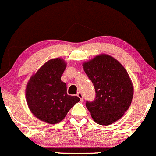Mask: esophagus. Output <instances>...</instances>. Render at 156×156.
Returning a JSON list of instances; mask_svg holds the SVG:
<instances>
[{"mask_svg":"<svg viewBox=\"0 0 156 156\" xmlns=\"http://www.w3.org/2000/svg\"><path fill=\"white\" fill-rule=\"evenodd\" d=\"M77 96L80 98V100H81V101H83V94H82L81 92H77Z\"/></svg>","mask_w":156,"mask_h":156,"instance_id":"obj_1","label":"esophagus"}]
</instances>
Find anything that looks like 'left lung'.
Here are the masks:
<instances>
[{
    "mask_svg": "<svg viewBox=\"0 0 156 156\" xmlns=\"http://www.w3.org/2000/svg\"><path fill=\"white\" fill-rule=\"evenodd\" d=\"M95 89V99L86 105L95 123L109 125L118 121L129 108L133 96V85L124 66L105 54L83 64Z\"/></svg>",
    "mask_w": 156,
    "mask_h": 156,
    "instance_id": "8db88e82",
    "label": "left lung"
}]
</instances>
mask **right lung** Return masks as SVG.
I'll use <instances>...</instances> for the list:
<instances>
[{
  "instance_id": "add662e5",
  "label": "right lung",
  "mask_w": 156,
  "mask_h": 156,
  "mask_svg": "<svg viewBox=\"0 0 156 156\" xmlns=\"http://www.w3.org/2000/svg\"><path fill=\"white\" fill-rule=\"evenodd\" d=\"M67 63L63 58L51 59L33 73L26 87V99L30 112L38 119L50 124L61 122L70 109L80 101L67 93L61 81Z\"/></svg>"
}]
</instances>
